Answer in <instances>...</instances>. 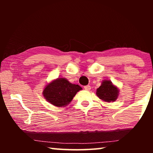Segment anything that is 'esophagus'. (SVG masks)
Returning <instances> with one entry per match:
<instances>
[{
  "mask_svg": "<svg viewBox=\"0 0 153 153\" xmlns=\"http://www.w3.org/2000/svg\"><path fill=\"white\" fill-rule=\"evenodd\" d=\"M84 88L86 90H90L91 89V87H90V86H89V85H88V86H85L84 87Z\"/></svg>",
  "mask_w": 153,
  "mask_h": 153,
  "instance_id": "esophagus-1",
  "label": "esophagus"
}]
</instances>
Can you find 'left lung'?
I'll use <instances>...</instances> for the list:
<instances>
[{"label": "left lung", "instance_id": "1", "mask_svg": "<svg viewBox=\"0 0 153 153\" xmlns=\"http://www.w3.org/2000/svg\"><path fill=\"white\" fill-rule=\"evenodd\" d=\"M119 94V90L111 81L104 80L97 90V95L100 99L106 102H113L116 100Z\"/></svg>", "mask_w": 153, "mask_h": 153}]
</instances>
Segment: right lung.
<instances>
[{
  "instance_id": "add662e5",
  "label": "right lung",
  "mask_w": 153,
  "mask_h": 153,
  "mask_svg": "<svg viewBox=\"0 0 153 153\" xmlns=\"http://www.w3.org/2000/svg\"><path fill=\"white\" fill-rule=\"evenodd\" d=\"M80 90L79 85L71 84L65 78H58L46 85L43 95L51 104L63 107L69 104Z\"/></svg>"
}]
</instances>
